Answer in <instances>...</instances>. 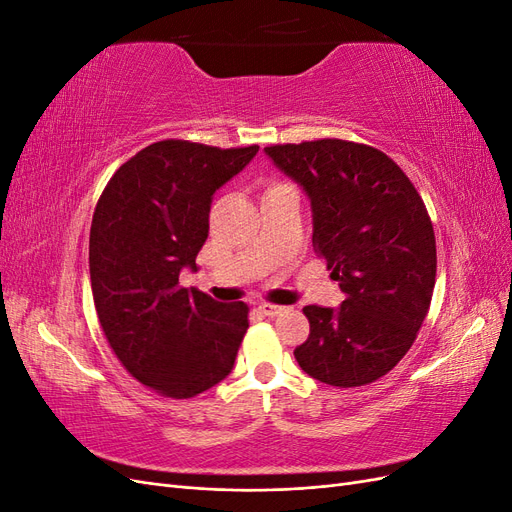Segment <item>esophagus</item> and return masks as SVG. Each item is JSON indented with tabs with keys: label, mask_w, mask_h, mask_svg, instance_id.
I'll return each mask as SVG.
<instances>
[{
	"label": "esophagus",
	"mask_w": 512,
	"mask_h": 512,
	"mask_svg": "<svg viewBox=\"0 0 512 512\" xmlns=\"http://www.w3.org/2000/svg\"><path fill=\"white\" fill-rule=\"evenodd\" d=\"M258 309L265 316H269V318H275V316H280V314H284L286 312V307H282V305H273V303H260L258 305Z\"/></svg>",
	"instance_id": "obj_1"
}]
</instances>
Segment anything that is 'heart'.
Returning <instances> with one entry per match:
<instances>
[{
  "mask_svg": "<svg viewBox=\"0 0 512 512\" xmlns=\"http://www.w3.org/2000/svg\"><path fill=\"white\" fill-rule=\"evenodd\" d=\"M273 188H275V185H273Z\"/></svg>",
  "mask_w": 512,
  "mask_h": 512,
  "instance_id": "heart-1",
  "label": "heart"
}]
</instances>
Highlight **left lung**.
<instances>
[{"label":"left lung","mask_w":512,"mask_h":512,"mask_svg":"<svg viewBox=\"0 0 512 512\" xmlns=\"http://www.w3.org/2000/svg\"><path fill=\"white\" fill-rule=\"evenodd\" d=\"M265 153L312 205V243L346 299L307 305L309 337L294 350L307 376L350 389L404 359L429 312L436 237L421 196L386 153L339 138Z\"/></svg>","instance_id":"8db88e82"}]
</instances>
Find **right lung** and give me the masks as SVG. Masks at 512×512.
<instances>
[{"instance_id": "1", "label": "right lung", "mask_w": 512, "mask_h": 512, "mask_svg": "<svg viewBox=\"0 0 512 512\" xmlns=\"http://www.w3.org/2000/svg\"><path fill=\"white\" fill-rule=\"evenodd\" d=\"M256 153L153 143L119 166L98 200L89 273L100 327L121 365L160 395L194 397L235 365L250 309L181 288L179 273L198 269L213 194Z\"/></svg>"}]
</instances>
